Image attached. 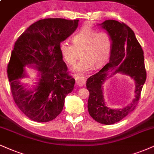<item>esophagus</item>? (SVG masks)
Segmentation results:
<instances>
[{
	"instance_id": "34e87169",
	"label": "esophagus",
	"mask_w": 154,
	"mask_h": 154,
	"mask_svg": "<svg viewBox=\"0 0 154 154\" xmlns=\"http://www.w3.org/2000/svg\"><path fill=\"white\" fill-rule=\"evenodd\" d=\"M76 84L79 86H83L86 82V77L82 75H77L75 77Z\"/></svg>"
}]
</instances>
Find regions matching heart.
Masks as SVG:
<instances>
[{
  "instance_id": "b5f03b06",
  "label": "heart",
  "mask_w": 154,
  "mask_h": 154,
  "mask_svg": "<svg viewBox=\"0 0 154 154\" xmlns=\"http://www.w3.org/2000/svg\"><path fill=\"white\" fill-rule=\"evenodd\" d=\"M73 44L63 41L59 44V51L64 60L73 64L77 58V51H80V60L73 67V71L84 73L91 69L92 66L99 68L110 58L112 49V38L108 33L97 32L89 26H85L72 38Z\"/></svg>"
}]
</instances>
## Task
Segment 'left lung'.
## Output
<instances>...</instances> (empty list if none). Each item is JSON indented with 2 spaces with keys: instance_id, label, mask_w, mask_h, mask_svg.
I'll return each instance as SVG.
<instances>
[{
  "instance_id": "left-lung-1",
  "label": "left lung",
  "mask_w": 154,
  "mask_h": 154,
  "mask_svg": "<svg viewBox=\"0 0 154 154\" xmlns=\"http://www.w3.org/2000/svg\"><path fill=\"white\" fill-rule=\"evenodd\" d=\"M101 26L112 37V49L108 63L87 80V89L90 92L88 107L94 120L100 123L111 125L119 122L135 109L146 82V70L143 51L128 26L115 20H107ZM110 71L112 73L109 77L117 73H125L136 82L135 98L123 109L114 110L105 106L102 85Z\"/></svg>"
}]
</instances>
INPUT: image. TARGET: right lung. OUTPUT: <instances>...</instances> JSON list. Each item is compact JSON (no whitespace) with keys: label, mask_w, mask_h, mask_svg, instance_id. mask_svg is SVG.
Returning a JSON list of instances; mask_svg holds the SVG:
<instances>
[{"label":"right lung","mask_w":154,"mask_h":154,"mask_svg":"<svg viewBox=\"0 0 154 154\" xmlns=\"http://www.w3.org/2000/svg\"><path fill=\"white\" fill-rule=\"evenodd\" d=\"M78 19L44 18L35 22L18 38L8 64V77L14 102L34 121L49 122L62 112L64 99L75 80L69 75L59 44L77 29ZM34 64L40 78L34 91L20 82L24 66Z\"/></svg>","instance_id":"1"}]
</instances>
